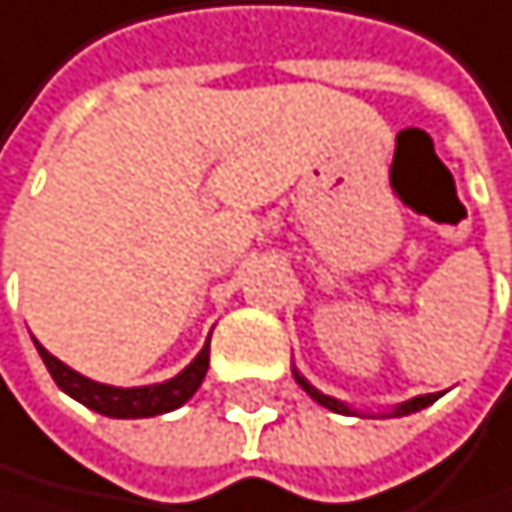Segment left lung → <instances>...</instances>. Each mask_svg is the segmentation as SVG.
Wrapping results in <instances>:
<instances>
[{"label": "left lung", "instance_id": "left-lung-1", "mask_svg": "<svg viewBox=\"0 0 512 512\" xmlns=\"http://www.w3.org/2000/svg\"><path fill=\"white\" fill-rule=\"evenodd\" d=\"M294 378H297V385L316 400V403H322L325 410H334V413H344V416H356V410H350L347 403H341V400H334V397H328V394H322L319 388H312L309 381L294 369ZM438 400V394H422V397H413V400H406V403H400V406H394L391 410V416H410V413H419V410H425L428 403H435Z\"/></svg>", "mask_w": 512, "mask_h": 512}]
</instances>
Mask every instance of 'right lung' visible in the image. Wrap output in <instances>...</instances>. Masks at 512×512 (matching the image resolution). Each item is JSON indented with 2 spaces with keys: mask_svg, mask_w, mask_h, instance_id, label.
I'll return each mask as SVG.
<instances>
[{
  "mask_svg": "<svg viewBox=\"0 0 512 512\" xmlns=\"http://www.w3.org/2000/svg\"><path fill=\"white\" fill-rule=\"evenodd\" d=\"M37 344V341H33ZM40 356L49 369V375L55 378V385L62 388L68 397H74L77 403L90 406V410L112 416V419H146V416H159V413H171L184 406L196 388L203 385L206 369H209V341L206 347L196 353L193 363L162 385H146V388H112V385H99V381H90L80 372L68 369L62 359H55L46 347H40Z\"/></svg>",
  "mask_w": 512,
  "mask_h": 512,
  "instance_id": "1",
  "label": "right lung"
}]
</instances>
